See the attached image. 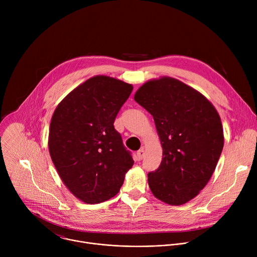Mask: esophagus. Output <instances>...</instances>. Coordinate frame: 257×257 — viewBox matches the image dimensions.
Returning <instances> with one entry per match:
<instances>
[{
    "label": "esophagus",
    "instance_id": "1",
    "mask_svg": "<svg viewBox=\"0 0 257 257\" xmlns=\"http://www.w3.org/2000/svg\"><path fill=\"white\" fill-rule=\"evenodd\" d=\"M144 157V149H141L137 152V158H138V161H141Z\"/></svg>",
    "mask_w": 257,
    "mask_h": 257
}]
</instances>
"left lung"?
Segmentation results:
<instances>
[{"label":"left lung","instance_id":"obj_1","mask_svg":"<svg viewBox=\"0 0 257 257\" xmlns=\"http://www.w3.org/2000/svg\"><path fill=\"white\" fill-rule=\"evenodd\" d=\"M134 99L155 120L163 148L149 186L160 200L181 205L211 178L224 148L222 121L212 103L182 81L162 77L145 82Z\"/></svg>","mask_w":257,"mask_h":257}]
</instances>
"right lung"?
I'll use <instances>...</instances> for the list:
<instances>
[{
  "label": "right lung",
  "instance_id": "obj_1",
  "mask_svg": "<svg viewBox=\"0 0 257 257\" xmlns=\"http://www.w3.org/2000/svg\"><path fill=\"white\" fill-rule=\"evenodd\" d=\"M133 86L97 75L73 89L51 120L49 151L65 186L85 203L114 197L134 161L114 122Z\"/></svg>",
  "mask_w": 257,
  "mask_h": 257
}]
</instances>
